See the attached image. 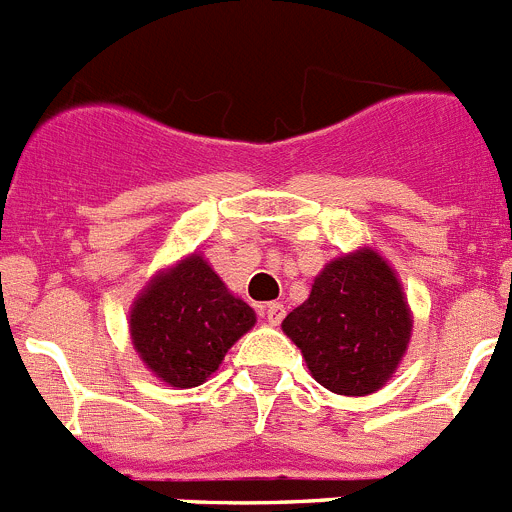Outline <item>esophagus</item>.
Here are the masks:
<instances>
[{
    "instance_id": "34e87169",
    "label": "esophagus",
    "mask_w": 512,
    "mask_h": 512,
    "mask_svg": "<svg viewBox=\"0 0 512 512\" xmlns=\"http://www.w3.org/2000/svg\"><path fill=\"white\" fill-rule=\"evenodd\" d=\"M283 316H285L283 303H278V301L267 303V306H265V319H267V324H270V326H278L280 321H283Z\"/></svg>"
}]
</instances>
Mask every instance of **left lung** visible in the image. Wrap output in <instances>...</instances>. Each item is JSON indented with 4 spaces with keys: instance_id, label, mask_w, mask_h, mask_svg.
<instances>
[{
    "instance_id": "8db88e82",
    "label": "left lung",
    "mask_w": 512,
    "mask_h": 512,
    "mask_svg": "<svg viewBox=\"0 0 512 512\" xmlns=\"http://www.w3.org/2000/svg\"><path fill=\"white\" fill-rule=\"evenodd\" d=\"M411 326L398 278L372 250L329 262L308 301L283 321L316 382L339 395L382 388L405 354Z\"/></svg>"
}]
</instances>
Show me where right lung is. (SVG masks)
<instances>
[{"label": "right lung", "mask_w": 512, "mask_h": 512, "mask_svg": "<svg viewBox=\"0 0 512 512\" xmlns=\"http://www.w3.org/2000/svg\"><path fill=\"white\" fill-rule=\"evenodd\" d=\"M252 326L255 311L199 255L155 278L130 313L142 362L173 388L201 385Z\"/></svg>", "instance_id": "right-lung-1"}]
</instances>
